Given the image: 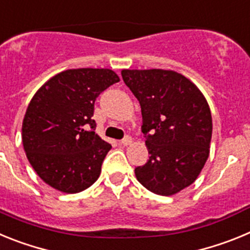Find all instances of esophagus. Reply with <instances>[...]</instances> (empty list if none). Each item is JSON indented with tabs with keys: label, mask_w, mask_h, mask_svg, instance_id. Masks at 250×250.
I'll return each mask as SVG.
<instances>
[{
	"label": "esophagus",
	"mask_w": 250,
	"mask_h": 250,
	"mask_svg": "<svg viewBox=\"0 0 250 250\" xmlns=\"http://www.w3.org/2000/svg\"><path fill=\"white\" fill-rule=\"evenodd\" d=\"M131 143H132V139H131V136H129V135H126L125 138L123 139V140H121V144H123L124 146H127V145H130Z\"/></svg>",
	"instance_id": "1"
}]
</instances>
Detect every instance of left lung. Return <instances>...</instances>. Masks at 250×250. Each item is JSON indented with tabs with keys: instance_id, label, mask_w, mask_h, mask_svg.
<instances>
[{
	"instance_id": "8db88e82",
	"label": "left lung",
	"mask_w": 250,
	"mask_h": 250,
	"mask_svg": "<svg viewBox=\"0 0 250 250\" xmlns=\"http://www.w3.org/2000/svg\"><path fill=\"white\" fill-rule=\"evenodd\" d=\"M121 76L140 103L150 154L135 167L136 179L151 193H179L195 182L209 156L213 123L204 95L171 70H123Z\"/></svg>"
}]
</instances>
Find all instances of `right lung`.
Here are the masks:
<instances>
[{
  "instance_id": "obj_1",
  "label": "right lung",
  "mask_w": 250,
  "mask_h": 250,
  "mask_svg": "<svg viewBox=\"0 0 250 250\" xmlns=\"http://www.w3.org/2000/svg\"><path fill=\"white\" fill-rule=\"evenodd\" d=\"M119 81L109 68H72L37 90L22 123V144L46 184L74 194L98 180L111 145L95 134L94 104Z\"/></svg>"
}]
</instances>
